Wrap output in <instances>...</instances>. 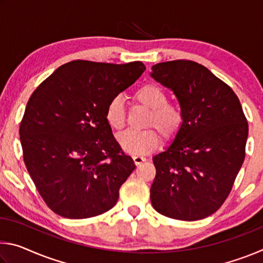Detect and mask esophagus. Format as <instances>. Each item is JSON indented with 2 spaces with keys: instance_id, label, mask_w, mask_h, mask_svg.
I'll use <instances>...</instances> for the list:
<instances>
[{
  "instance_id": "1",
  "label": "esophagus",
  "mask_w": 263,
  "mask_h": 263,
  "mask_svg": "<svg viewBox=\"0 0 263 263\" xmlns=\"http://www.w3.org/2000/svg\"><path fill=\"white\" fill-rule=\"evenodd\" d=\"M133 161H135L137 166H139L140 163L146 161V158L142 157V155H135V157H133Z\"/></svg>"
}]
</instances>
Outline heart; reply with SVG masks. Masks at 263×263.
<instances>
[{
	"mask_svg": "<svg viewBox=\"0 0 263 263\" xmlns=\"http://www.w3.org/2000/svg\"><path fill=\"white\" fill-rule=\"evenodd\" d=\"M135 99L151 110L147 124L155 126L167 139L175 137L183 123L181 111L168 104V96L163 89L155 83L141 86L135 92ZM126 111L122 97L116 96L109 101L105 108V119L115 130H122L125 125ZM122 148L132 155L152 152L159 146V133L149 128L145 131H126L118 138Z\"/></svg>",
	"mask_w": 263,
	"mask_h": 263,
	"instance_id": "1",
	"label": "heart"
}]
</instances>
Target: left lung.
Here are the masks:
<instances>
[{
    "label": "left lung",
    "mask_w": 263,
    "mask_h": 263,
    "mask_svg": "<svg viewBox=\"0 0 263 263\" xmlns=\"http://www.w3.org/2000/svg\"><path fill=\"white\" fill-rule=\"evenodd\" d=\"M151 77L174 92L183 116L172 145L153 157L151 202L173 219H203L232 190L245 160L247 119L232 88L197 62H160Z\"/></svg>",
    "instance_id": "1"
}]
</instances>
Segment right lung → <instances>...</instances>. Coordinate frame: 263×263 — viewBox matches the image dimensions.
I'll list each match as a JSON object with an SVG mask.
<instances>
[{
	"mask_svg": "<svg viewBox=\"0 0 263 263\" xmlns=\"http://www.w3.org/2000/svg\"><path fill=\"white\" fill-rule=\"evenodd\" d=\"M145 69L141 61L74 60L31 95L20 127L23 158L38 193L57 215L83 219L116 205L136 164L115 139L105 108Z\"/></svg>",
	"mask_w": 263,
	"mask_h": 263,
	"instance_id": "right-lung-1",
	"label": "right lung"
}]
</instances>
